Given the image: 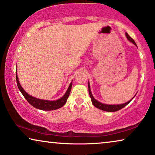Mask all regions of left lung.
I'll use <instances>...</instances> for the list:
<instances>
[{
	"label": "left lung",
	"mask_w": 155,
	"mask_h": 155,
	"mask_svg": "<svg viewBox=\"0 0 155 155\" xmlns=\"http://www.w3.org/2000/svg\"><path fill=\"white\" fill-rule=\"evenodd\" d=\"M125 36H126V38L127 40H128L130 42H131L133 44H134L135 45L136 47H137V45H136V43L135 41L133 38H131L130 36L128 34H127V32H125ZM88 92H89V95H90V97H91V102L93 105L95 107H96L98 109H101V110H104V111H107V112H115V111H117L119 110H120V109H122L123 108H124L125 106H126L127 104H129L130 102L134 98V97L136 96V94L135 95V96L133 97V98L131 99V100L128 101L125 103V104H116V105H109V104H103V103H101L98 101L96 100V99H95V98L94 97V96L92 95V93L91 91V87H90V84H89V81H88Z\"/></svg>",
	"instance_id": "obj_1"
}]
</instances>
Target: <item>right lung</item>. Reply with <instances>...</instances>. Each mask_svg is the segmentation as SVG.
Segmentation results:
<instances>
[{
	"label": "right lung",
	"mask_w": 155,
	"mask_h": 155,
	"mask_svg": "<svg viewBox=\"0 0 155 155\" xmlns=\"http://www.w3.org/2000/svg\"><path fill=\"white\" fill-rule=\"evenodd\" d=\"M16 81H17L18 87L19 88L20 91L22 93L23 95L25 98L28 101V102L30 105H32L33 107L35 108L40 109L42 110H57V109L60 108L61 107L64 106V104L67 103V98L70 94V91H71V86H72V82H71L69 86V88H67V91L64 94V95L60 98L57 99L56 101H49V100H43V99H40L35 97H33L30 95H29L25 91L22 87L20 85L19 79H18V74L16 72Z\"/></svg>",
	"instance_id": "obj_1"
}]
</instances>
